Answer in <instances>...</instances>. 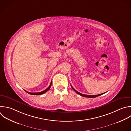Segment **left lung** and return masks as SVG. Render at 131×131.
<instances>
[{
    "label": "left lung",
    "mask_w": 131,
    "mask_h": 131,
    "mask_svg": "<svg viewBox=\"0 0 131 131\" xmlns=\"http://www.w3.org/2000/svg\"><path fill=\"white\" fill-rule=\"evenodd\" d=\"M71 87H72V88L73 89V90L76 93H77L78 94H79V95H80V96H83V97H88V98H94V97H97V96H100V95H102V94H103L104 93H102V94H98V95H85V94H81V93H79V92H77L76 90H75L74 88H73V87L71 85Z\"/></svg>",
    "instance_id": "obj_1"
}]
</instances>
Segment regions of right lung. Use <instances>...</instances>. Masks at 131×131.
Returning <instances> with one entry per match:
<instances>
[{
	"mask_svg": "<svg viewBox=\"0 0 131 131\" xmlns=\"http://www.w3.org/2000/svg\"><path fill=\"white\" fill-rule=\"evenodd\" d=\"M51 85H52V81H51V82L50 85L49 86V87H48L47 89H46L45 90H44V91H41V92H38V93H31V92H28V91H26V90H25V91L26 92H27L28 93H29V94H31V95H39L43 94L45 93L46 92H47L48 91H49V89H50L51 86Z\"/></svg>",
	"mask_w": 131,
	"mask_h": 131,
	"instance_id": "add662e5",
	"label": "right lung"
}]
</instances>
